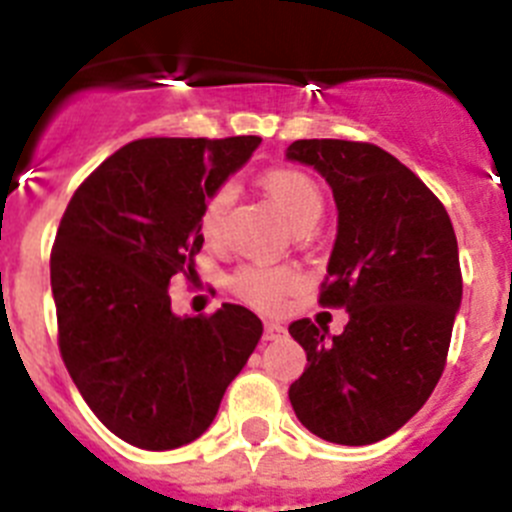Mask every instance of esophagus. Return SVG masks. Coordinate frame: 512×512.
Here are the masks:
<instances>
[{
    "instance_id": "esophagus-1",
    "label": "esophagus",
    "mask_w": 512,
    "mask_h": 512,
    "mask_svg": "<svg viewBox=\"0 0 512 512\" xmlns=\"http://www.w3.org/2000/svg\"><path fill=\"white\" fill-rule=\"evenodd\" d=\"M287 338V328L279 323H266L264 325V341H284Z\"/></svg>"
}]
</instances>
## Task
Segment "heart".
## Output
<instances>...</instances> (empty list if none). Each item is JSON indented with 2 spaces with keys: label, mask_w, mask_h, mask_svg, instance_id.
<instances>
[{
  "label": "heart",
  "mask_w": 512,
  "mask_h": 512,
  "mask_svg": "<svg viewBox=\"0 0 512 512\" xmlns=\"http://www.w3.org/2000/svg\"><path fill=\"white\" fill-rule=\"evenodd\" d=\"M261 187L274 205L292 220L295 228H310L323 215V192L307 174L297 169H271L261 176ZM230 205V187H220L207 197L200 212V233L205 241H217L223 217ZM300 284V274L289 266H243L233 277V289L246 302L271 310L287 292Z\"/></svg>",
  "instance_id": "obj_1"
}]
</instances>
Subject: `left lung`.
Masks as SVG:
<instances>
[{
  "instance_id": "obj_1",
  "label": "left lung",
  "mask_w": 512,
  "mask_h": 512,
  "mask_svg": "<svg viewBox=\"0 0 512 512\" xmlns=\"http://www.w3.org/2000/svg\"><path fill=\"white\" fill-rule=\"evenodd\" d=\"M333 189L338 233L320 305L346 307L341 336L289 325L307 354L289 402L307 431L341 446L392 436L431 397L461 305L459 246L446 207L372 143L312 138L287 148Z\"/></svg>"
}]
</instances>
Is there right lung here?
<instances>
[{
    "mask_svg": "<svg viewBox=\"0 0 512 512\" xmlns=\"http://www.w3.org/2000/svg\"><path fill=\"white\" fill-rule=\"evenodd\" d=\"M261 138H143L84 179L51 253L58 348L76 390L117 438L169 451L210 428L264 325L225 302L171 310V277H194L200 212Z\"/></svg>",
    "mask_w": 512,
    "mask_h": 512,
    "instance_id": "add662e5",
    "label": "right lung"
}]
</instances>
